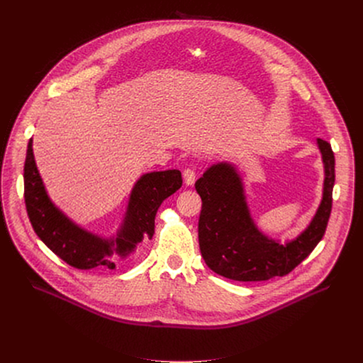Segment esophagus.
I'll return each instance as SVG.
<instances>
[{
    "mask_svg": "<svg viewBox=\"0 0 363 363\" xmlns=\"http://www.w3.org/2000/svg\"><path fill=\"white\" fill-rule=\"evenodd\" d=\"M182 175H184V182H185L186 185H194L196 175H195V171H194L192 168H186Z\"/></svg>",
    "mask_w": 363,
    "mask_h": 363,
    "instance_id": "1",
    "label": "esophagus"
}]
</instances>
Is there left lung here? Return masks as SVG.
<instances>
[{
  "label": "left lung",
  "mask_w": 363,
  "mask_h": 363,
  "mask_svg": "<svg viewBox=\"0 0 363 363\" xmlns=\"http://www.w3.org/2000/svg\"><path fill=\"white\" fill-rule=\"evenodd\" d=\"M325 165L323 198L310 225L286 245L258 230L250 216L242 182L230 164L213 165L195 182L202 199L198 221L199 250L214 273L237 281H264L296 269L323 238L332 211L335 155L318 139Z\"/></svg>",
  "instance_id": "1"
}]
</instances>
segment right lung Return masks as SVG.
Wrapping results in <instances>:
<instances>
[{
    "label": "right lung",
    "instance_id": "add662e5",
    "mask_svg": "<svg viewBox=\"0 0 363 363\" xmlns=\"http://www.w3.org/2000/svg\"><path fill=\"white\" fill-rule=\"evenodd\" d=\"M181 186L182 177L178 169L145 174L132 189L128 213L116 238H101L76 225L50 201L35 167L31 139L27 146L24 199L30 223L51 251L79 270L115 269L118 257H128L138 242L152 238L158 208Z\"/></svg>",
    "mask_w": 363,
    "mask_h": 363
}]
</instances>
